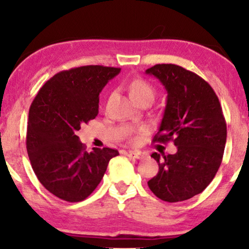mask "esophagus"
<instances>
[{
	"mask_svg": "<svg viewBox=\"0 0 249 249\" xmlns=\"http://www.w3.org/2000/svg\"><path fill=\"white\" fill-rule=\"evenodd\" d=\"M127 156H129V158H134V159H142V153L138 151H129L127 152Z\"/></svg>",
	"mask_w": 249,
	"mask_h": 249,
	"instance_id": "esophagus-1",
	"label": "esophagus"
}]
</instances>
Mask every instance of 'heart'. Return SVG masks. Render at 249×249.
<instances>
[{"mask_svg":"<svg viewBox=\"0 0 249 249\" xmlns=\"http://www.w3.org/2000/svg\"><path fill=\"white\" fill-rule=\"evenodd\" d=\"M130 94L135 101H141L144 98L154 100L155 89L148 81L144 79H135L130 84Z\"/></svg>","mask_w":249,"mask_h":249,"instance_id":"obj_1","label":"heart"}]
</instances>
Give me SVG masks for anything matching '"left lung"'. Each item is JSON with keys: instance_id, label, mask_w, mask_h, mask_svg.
Instances as JSON below:
<instances>
[{"instance_id": "1", "label": "left lung", "mask_w": 249, "mask_h": 249, "mask_svg": "<svg viewBox=\"0 0 249 249\" xmlns=\"http://www.w3.org/2000/svg\"><path fill=\"white\" fill-rule=\"evenodd\" d=\"M158 78L166 105L153 142L172 141L176 154L153 153L159 172L148 183L160 199L182 202L200 194L215 177L227 142V124L219 98L203 78L176 64H156L145 71Z\"/></svg>"}]
</instances>
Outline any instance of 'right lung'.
Masks as SVG:
<instances>
[{"label": "right lung", "mask_w": 249, "mask_h": 249, "mask_svg": "<svg viewBox=\"0 0 249 249\" xmlns=\"http://www.w3.org/2000/svg\"><path fill=\"white\" fill-rule=\"evenodd\" d=\"M120 68L85 66L54 74L29 108L26 146L39 182L54 196L74 203L101 182L117 149L87 152L76 132L98 114L100 93Z\"/></svg>", "instance_id": "obj_1"}]
</instances>
